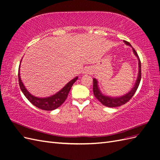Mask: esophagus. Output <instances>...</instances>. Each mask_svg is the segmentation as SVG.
Masks as SVG:
<instances>
[{"label":"esophagus","instance_id":"esophagus-1","mask_svg":"<svg viewBox=\"0 0 160 160\" xmlns=\"http://www.w3.org/2000/svg\"><path fill=\"white\" fill-rule=\"evenodd\" d=\"M91 72V69L89 68V67H87L85 68L83 72V74H90Z\"/></svg>","mask_w":160,"mask_h":160}]
</instances>
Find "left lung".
I'll use <instances>...</instances> for the list:
<instances>
[{"mask_svg": "<svg viewBox=\"0 0 160 160\" xmlns=\"http://www.w3.org/2000/svg\"><path fill=\"white\" fill-rule=\"evenodd\" d=\"M124 42L127 45H129V46L132 47V46L130 45L129 42L125 41H124ZM132 49H133V52L134 53V55L137 57L138 59V65H139L138 69H139V71H138V75L137 77V80H136V81H135L133 88L131 89V91H129L128 93H127L126 94H125L121 97H116V98L105 95L102 93H101V91L99 89L98 80L93 78V94H94L95 98L98 99L103 105L107 106V107H109V108L119 107V106H121L125 103H126L129 100H130V99H132V98L135 94V91H137V89L138 88V86L140 83V81H141V78H142L141 61H140V59H139L137 52L135 51V50L133 49V47H132Z\"/></svg>", "mask_w": 160, "mask_h": 160, "instance_id": "obj_1", "label": "left lung"}]
</instances>
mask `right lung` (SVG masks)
<instances>
[{
	"instance_id": "obj_1",
	"label": "right lung",
	"mask_w": 160,
	"mask_h": 160,
	"mask_svg": "<svg viewBox=\"0 0 160 160\" xmlns=\"http://www.w3.org/2000/svg\"><path fill=\"white\" fill-rule=\"evenodd\" d=\"M20 67L21 63L20 65H19L18 69V82L19 86H20V88L23 94L25 95L27 99L32 105L36 106L38 108L45 111L54 110L63 103V102L67 98V95H68L69 93L71 87L77 80V79H78V77H75L74 79L70 81L68 83H67L63 88H62L59 91H58L57 93L50 97H47V98H37V97H35L31 94L26 89L25 86L24 85L20 76Z\"/></svg>"
}]
</instances>
